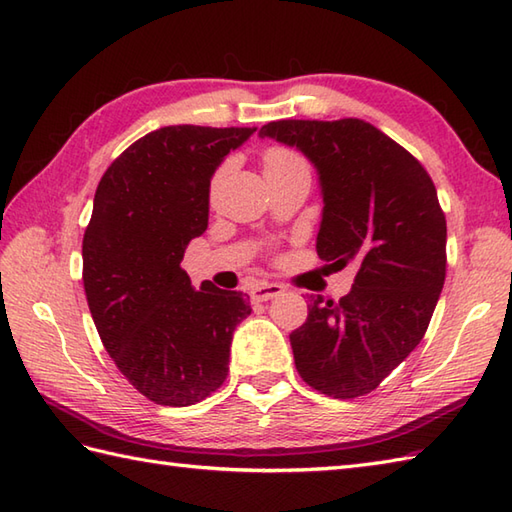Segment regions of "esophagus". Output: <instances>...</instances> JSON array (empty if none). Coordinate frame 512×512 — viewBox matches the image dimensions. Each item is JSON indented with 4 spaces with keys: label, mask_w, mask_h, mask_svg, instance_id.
Segmentation results:
<instances>
[{
    "label": "esophagus",
    "mask_w": 512,
    "mask_h": 512,
    "mask_svg": "<svg viewBox=\"0 0 512 512\" xmlns=\"http://www.w3.org/2000/svg\"><path fill=\"white\" fill-rule=\"evenodd\" d=\"M279 295H284V286H279V284H259L250 290V297H253V301H270Z\"/></svg>",
    "instance_id": "34e87169"
}]
</instances>
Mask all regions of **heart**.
<instances>
[{
	"mask_svg": "<svg viewBox=\"0 0 512 512\" xmlns=\"http://www.w3.org/2000/svg\"><path fill=\"white\" fill-rule=\"evenodd\" d=\"M301 165H306L303 158L299 154H295V151L284 149V147H273L264 154V169L266 171H279V169H290V167H301ZM220 176H222V171L215 176V182Z\"/></svg>",
	"mask_w": 512,
	"mask_h": 512,
	"instance_id": "obj_1",
	"label": "heart"
}]
</instances>
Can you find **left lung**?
Masks as SVG:
<instances>
[{
	"instance_id": "1",
	"label": "left lung",
	"mask_w": 512,
	"mask_h": 512,
	"mask_svg": "<svg viewBox=\"0 0 512 512\" xmlns=\"http://www.w3.org/2000/svg\"><path fill=\"white\" fill-rule=\"evenodd\" d=\"M262 138L297 147L319 173L323 217L317 253L356 264L339 301L310 295L290 334L299 376L321 394L374 391L416 350L447 275V220L438 191L405 147L361 118L275 121Z\"/></svg>"
}]
</instances>
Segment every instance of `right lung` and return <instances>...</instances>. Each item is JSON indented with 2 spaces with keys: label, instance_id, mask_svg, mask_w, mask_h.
Returning a JSON list of instances; mask_svg holds the SVG:
<instances>
[{
  "label": "right lung",
  "instance_id": "1",
  "mask_svg": "<svg viewBox=\"0 0 512 512\" xmlns=\"http://www.w3.org/2000/svg\"><path fill=\"white\" fill-rule=\"evenodd\" d=\"M257 127H160L129 145L99 182L83 235V286L107 354L156 405L189 407L228 374L233 332L250 314L242 292L202 281L180 262L209 226L215 169Z\"/></svg>",
  "mask_w": 512,
  "mask_h": 512
}]
</instances>
